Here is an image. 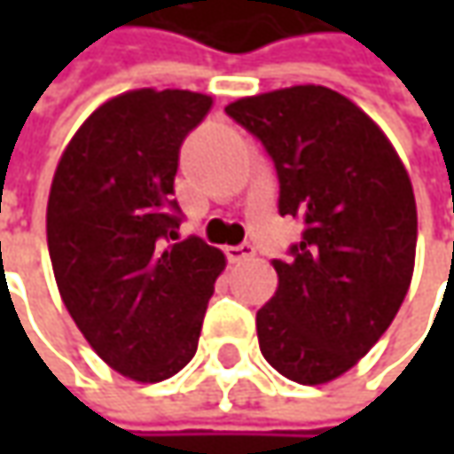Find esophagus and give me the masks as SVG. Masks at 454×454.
<instances>
[{
	"mask_svg": "<svg viewBox=\"0 0 454 454\" xmlns=\"http://www.w3.org/2000/svg\"><path fill=\"white\" fill-rule=\"evenodd\" d=\"M227 257L232 260V262H242V260H247V257H253L254 254V247L250 242H242V245H230L227 250Z\"/></svg>",
	"mask_w": 454,
	"mask_h": 454,
	"instance_id": "obj_1",
	"label": "esophagus"
}]
</instances>
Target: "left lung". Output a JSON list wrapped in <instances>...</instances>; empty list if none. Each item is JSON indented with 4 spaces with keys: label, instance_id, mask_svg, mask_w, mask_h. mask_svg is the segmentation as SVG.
Instances as JSON below:
<instances>
[{
    "label": "left lung",
    "instance_id": "8db88e82",
    "mask_svg": "<svg viewBox=\"0 0 454 454\" xmlns=\"http://www.w3.org/2000/svg\"><path fill=\"white\" fill-rule=\"evenodd\" d=\"M224 111L272 159L278 212L305 224L272 262L278 290L257 310L260 351L290 381L325 384L381 339L410 290L417 204L407 168L369 115L323 85Z\"/></svg>",
    "mask_w": 454,
    "mask_h": 454
}]
</instances>
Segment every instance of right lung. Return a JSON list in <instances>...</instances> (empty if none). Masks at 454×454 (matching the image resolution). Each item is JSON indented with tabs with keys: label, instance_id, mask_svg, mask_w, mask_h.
<instances>
[{
	"label": "right lung",
	"instance_id": "add662e5",
	"mask_svg": "<svg viewBox=\"0 0 454 454\" xmlns=\"http://www.w3.org/2000/svg\"><path fill=\"white\" fill-rule=\"evenodd\" d=\"M212 108L189 90H131L103 103L62 153L47 247L62 303L98 356L136 381L192 361L224 254L179 239V149Z\"/></svg>",
	"mask_w": 454,
	"mask_h": 454
}]
</instances>
